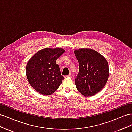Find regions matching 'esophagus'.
Listing matches in <instances>:
<instances>
[{"label": "esophagus", "instance_id": "obj_1", "mask_svg": "<svg viewBox=\"0 0 132 132\" xmlns=\"http://www.w3.org/2000/svg\"><path fill=\"white\" fill-rule=\"evenodd\" d=\"M71 76V73H69V75L64 76V78H68V77H70Z\"/></svg>", "mask_w": 132, "mask_h": 132}]
</instances>
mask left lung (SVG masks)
I'll use <instances>...</instances> for the list:
<instances>
[{
	"instance_id": "obj_1",
	"label": "left lung",
	"mask_w": 132,
	"mask_h": 132,
	"mask_svg": "<svg viewBox=\"0 0 132 132\" xmlns=\"http://www.w3.org/2000/svg\"><path fill=\"white\" fill-rule=\"evenodd\" d=\"M79 71L75 79L77 90L85 96H91L105 86L109 76V64L105 58L92 49L75 50Z\"/></svg>"
}]
</instances>
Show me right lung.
Wrapping results in <instances>:
<instances>
[{"instance_id": "obj_1", "label": "right lung", "mask_w": 132, "mask_h": 132, "mask_svg": "<svg viewBox=\"0 0 132 132\" xmlns=\"http://www.w3.org/2000/svg\"><path fill=\"white\" fill-rule=\"evenodd\" d=\"M61 48H45L34 55L26 65V77L30 84L39 93L50 95L56 91L62 82L56 60L65 52Z\"/></svg>"}]
</instances>
